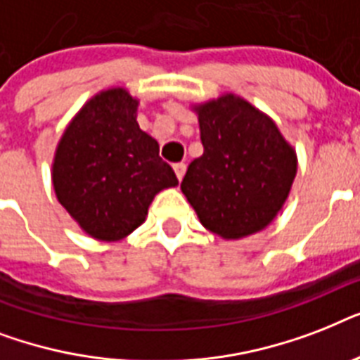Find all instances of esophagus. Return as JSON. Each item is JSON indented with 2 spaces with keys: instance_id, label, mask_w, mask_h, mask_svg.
Returning a JSON list of instances; mask_svg holds the SVG:
<instances>
[{
  "instance_id": "esophagus-1",
  "label": "esophagus",
  "mask_w": 360,
  "mask_h": 360,
  "mask_svg": "<svg viewBox=\"0 0 360 360\" xmlns=\"http://www.w3.org/2000/svg\"><path fill=\"white\" fill-rule=\"evenodd\" d=\"M174 172H175V175H177V179H183V177H185V172H186V164L185 162H177L174 166Z\"/></svg>"
}]
</instances>
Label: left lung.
I'll return each instance as SVG.
<instances>
[{
	"label": "left lung",
	"mask_w": 360,
	"mask_h": 360,
	"mask_svg": "<svg viewBox=\"0 0 360 360\" xmlns=\"http://www.w3.org/2000/svg\"><path fill=\"white\" fill-rule=\"evenodd\" d=\"M191 108L203 155L191 162L181 191L202 226L226 240L265 230L290 196L295 147L265 112L236 93Z\"/></svg>",
	"instance_id": "1"
}]
</instances>
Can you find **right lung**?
I'll return each mask as SVG.
<instances>
[{"instance_id": "obj_1", "label": "right lung", "mask_w": 360, "mask_h": 360, "mask_svg": "<svg viewBox=\"0 0 360 360\" xmlns=\"http://www.w3.org/2000/svg\"><path fill=\"white\" fill-rule=\"evenodd\" d=\"M140 98L115 86L95 93L65 127L52 158L58 202L87 236L129 237L158 192L177 186L158 143L136 121Z\"/></svg>"}]
</instances>
